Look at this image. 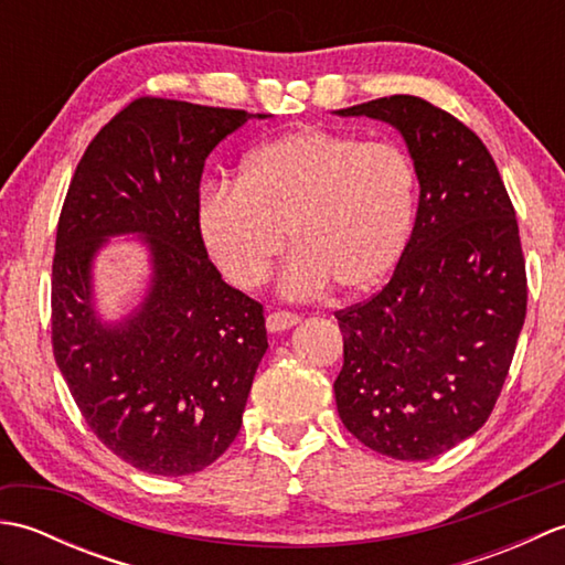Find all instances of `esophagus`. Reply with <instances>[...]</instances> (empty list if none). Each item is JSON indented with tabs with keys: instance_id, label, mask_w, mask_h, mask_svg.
I'll list each match as a JSON object with an SVG mask.
<instances>
[{
	"instance_id": "1",
	"label": "esophagus",
	"mask_w": 565,
	"mask_h": 565,
	"mask_svg": "<svg viewBox=\"0 0 565 565\" xmlns=\"http://www.w3.org/2000/svg\"><path fill=\"white\" fill-rule=\"evenodd\" d=\"M301 318L296 313H289V310H276V313L267 316V330L269 332H284V330H291L294 326H298Z\"/></svg>"
}]
</instances>
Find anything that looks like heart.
Wrapping results in <instances>:
<instances>
[{"label": "heart", "instance_id": "b5f03b06", "mask_svg": "<svg viewBox=\"0 0 565 565\" xmlns=\"http://www.w3.org/2000/svg\"><path fill=\"white\" fill-rule=\"evenodd\" d=\"M417 177L395 142L298 128L255 148L243 182L203 191L201 235L233 284L252 289L289 243L281 291L306 298L334 281L344 294L379 286L403 257L415 223Z\"/></svg>", "mask_w": 565, "mask_h": 565}]
</instances>
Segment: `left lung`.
Instances as JSON below:
<instances>
[{
    "instance_id": "obj_1",
    "label": "left lung",
    "mask_w": 565,
    "mask_h": 565,
    "mask_svg": "<svg viewBox=\"0 0 565 565\" xmlns=\"http://www.w3.org/2000/svg\"><path fill=\"white\" fill-rule=\"evenodd\" d=\"M403 136L417 215L391 281L334 313L344 427L383 456L427 461L476 435L495 407L526 316L520 227L495 160L459 118L395 94L334 111Z\"/></svg>"
}]
</instances>
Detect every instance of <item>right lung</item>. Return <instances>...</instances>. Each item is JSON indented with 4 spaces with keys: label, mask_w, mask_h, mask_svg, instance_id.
<instances>
[{
    "label": "right lung",
    "mask_w": 565,
    "mask_h": 565,
    "mask_svg": "<svg viewBox=\"0 0 565 565\" xmlns=\"http://www.w3.org/2000/svg\"><path fill=\"white\" fill-rule=\"evenodd\" d=\"M249 118L267 114L136 99L84 150L60 213L55 362L94 435L146 473H196L231 447L269 347L262 303L221 279L199 225L203 162ZM121 234L147 247L151 281L106 321L93 259Z\"/></svg>",
    "instance_id": "obj_1"
}]
</instances>
